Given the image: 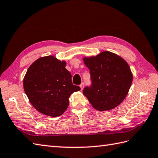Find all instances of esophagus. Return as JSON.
I'll list each match as a JSON object with an SVG mask.
<instances>
[{
	"instance_id": "34e87169",
	"label": "esophagus",
	"mask_w": 158,
	"mask_h": 158,
	"mask_svg": "<svg viewBox=\"0 0 158 158\" xmlns=\"http://www.w3.org/2000/svg\"><path fill=\"white\" fill-rule=\"evenodd\" d=\"M84 86H85V83H84V82H82L81 84H80V89H81V90H82V89H83V88H84Z\"/></svg>"
}]
</instances>
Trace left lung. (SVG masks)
<instances>
[{
    "label": "left lung",
    "instance_id": "obj_1",
    "mask_svg": "<svg viewBox=\"0 0 158 158\" xmlns=\"http://www.w3.org/2000/svg\"><path fill=\"white\" fill-rule=\"evenodd\" d=\"M83 60L90 70L91 81V86L83 89L84 95L98 110L117 107L126 97L132 82V74L126 61L108 51Z\"/></svg>",
    "mask_w": 158,
    "mask_h": 158
}]
</instances>
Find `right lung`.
Listing matches in <instances>:
<instances>
[{
	"label": "right lung",
	"instance_id": "obj_1",
	"mask_svg": "<svg viewBox=\"0 0 158 158\" xmlns=\"http://www.w3.org/2000/svg\"><path fill=\"white\" fill-rule=\"evenodd\" d=\"M66 63L53 56L41 57L28 69L23 85L33 107L50 117H59L69 106V98L80 90L73 85Z\"/></svg>",
	"mask_w": 158,
	"mask_h": 158
}]
</instances>
